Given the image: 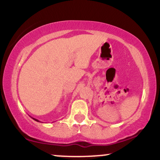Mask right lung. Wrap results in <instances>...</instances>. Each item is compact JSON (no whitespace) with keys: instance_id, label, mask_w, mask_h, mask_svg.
Returning a JSON list of instances; mask_svg holds the SVG:
<instances>
[{"instance_id":"right-lung-1","label":"right lung","mask_w":160,"mask_h":160,"mask_svg":"<svg viewBox=\"0 0 160 160\" xmlns=\"http://www.w3.org/2000/svg\"><path fill=\"white\" fill-rule=\"evenodd\" d=\"M32 118L33 119V120H35V121H37V122H40L39 120H37V119H35V118H33V117H32Z\"/></svg>"}]
</instances>
